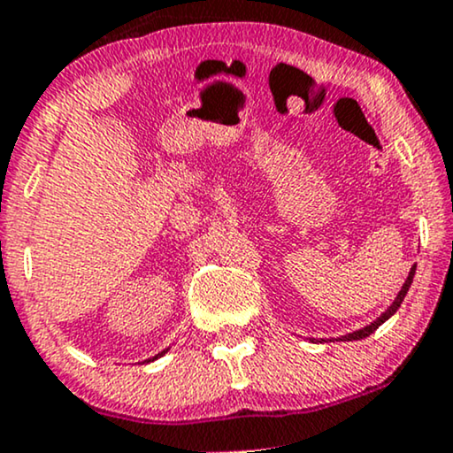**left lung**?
Returning a JSON list of instances; mask_svg holds the SVG:
<instances>
[{
  "label": "left lung",
  "instance_id": "8db88e82",
  "mask_svg": "<svg viewBox=\"0 0 453 453\" xmlns=\"http://www.w3.org/2000/svg\"><path fill=\"white\" fill-rule=\"evenodd\" d=\"M413 274H415V266H413V268H411V273H409V277H407V280H404L403 289H400V292H398V296H396V300H394V303H392V306H389V309L386 311V313H383L381 317H379V319H375V321H372V324H371V326L362 327V330L353 332V334H347V336H342V341H360V339H366V336H371V334H372V332H375V330H377V327L383 324V321H386V319H389V317H392L394 313H396V311H398V306H400V304H403L404 296H407V292H409L411 283H413Z\"/></svg>",
  "mask_w": 453,
  "mask_h": 453
}]
</instances>
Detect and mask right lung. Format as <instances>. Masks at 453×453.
Here are the masks:
<instances>
[{"mask_svg":"<svg viewBox=\"0 0 453 453\" xmlns=\"http://www.w3.org/2000/svg\"><path fill=\"white\" fill-rule=\"evenodd\" d=\"M164 353H165V351H161V353H157V356H155V357H159V356H164ZM155 357H153V360H155Z\"/></svg>","mask_w":453,"mask_h":453,"instance_id":"obj_1","label":"right lung"}]
</instances>
